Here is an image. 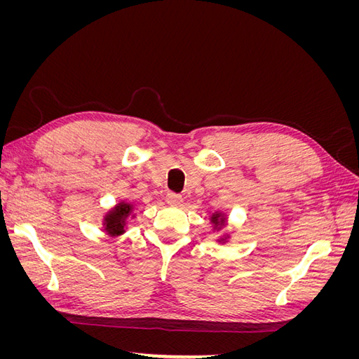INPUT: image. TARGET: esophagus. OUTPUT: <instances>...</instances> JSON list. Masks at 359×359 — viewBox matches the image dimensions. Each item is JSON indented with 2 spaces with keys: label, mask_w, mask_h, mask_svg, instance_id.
<instances>
[{
  "label": "esophagus",
  "mask_w": 359,
  "mask_h": 359,
  "mask_svg": "<svg viewBox=\"0 0 359 359\" xmlns=\"http://www.w3.org/2000/svg\"><path fill=\"white\" fill-rule=\"evenodd\" d=\"M166 202L172 206H178V205L182 203V198H181V194H178V193H168Z\"/></svg>",
  "instance_id": "1"
}]
</instances>
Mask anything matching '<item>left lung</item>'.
<instances>
[{
	"label": "left lung",
	"instance_id": "8db88e82",
	"mask_svg": "<svg viewBox=\"0 0 359 359\" xmlns=\"http://www.w3.org/2000/svg\"><path fill=\"white\" fill-rule=\"evenodd\" d=\"M210 222L212 224V232H222L227 226V215L223 211H215L210 217ZM229 240H231V233H223L220 238H217L215 241L220 244H226Z\"/></svg>",
	"mask_w": 359,
	"mask_h": 359
}]
</instances>
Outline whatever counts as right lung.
I'll use <instances>...</instances> for the list:
<instances>
[{
	"instance_id": "obj_1",
	"label": "right lung",
	"mask_w": 359,
	"mask_h": 359,
	"mask_svg": "<svg viewBox=\"0 0 359 359\" xmlns=\"http://www.w3.org/2000/svg\"><path fill=\"white\" fill-rule=\"evenodd\" d=\"M135 205L127 201H119L109 211H106L102 220V227L109 236H121L127 231L130 219H135Z\"/></svg>"
}]
</instances>
